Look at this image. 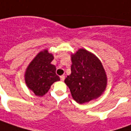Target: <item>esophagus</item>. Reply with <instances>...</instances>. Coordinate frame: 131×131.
I'll list each match as a JSON object with an SVG mask.
<instances>
[{
  "label": "esophagus",
  "mask_w": 131,
  "mask_h": 131,
  "mask_svg": "<svg viewBox=\"0 0 131 131\" xmlns=\"http://www.w3.org/2000/svg\"><path fill=\"white\" fill-rule=\"evenodd\" d=\"M60 78H61V81H63L64 80H65V75H61L60 77Z\"/></svg>",
  "instance_id": "obj_1"
}]
</instances>
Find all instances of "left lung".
<instances>
[{"label":"left lung","mask_w":131,"mask_h":131,"mask_svg":"<svg viewBox=\"0 0 131 131\" xmlns=\"http://www.w3.org/2000/svg\"><path fill=\"white\" fill-rule=\"evenodd\" d=\"M71 74L65 79L73 100L79 104L100 97L107 85V78L101 61L95 55L80 49L71 55Z\"/></svg>","instance_id":"left-lung-1"}]
</instances>
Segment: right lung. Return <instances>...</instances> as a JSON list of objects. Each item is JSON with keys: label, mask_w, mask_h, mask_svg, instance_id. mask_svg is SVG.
Wrapping results in <instances>:
<instances>
[{"label": "right lung", "mask_w": 131, "mask_h": 131, "mask_svg": "<svg viewBox=\"0 0 131 131\" xmlns=\"http://www.w3.org/2000/svg\"><path fill=\"white\" fill-rule=\"evenodd\" d=\"M53 60V56L45 49L36 56L26 69L27 86L37 96L44 95L53 82L60 80L56 74V66L51 63Z\"/></svg>", "instance_id": "right-lung-1"}]
</instances>
